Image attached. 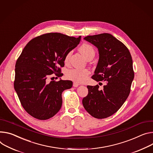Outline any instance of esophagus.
<instances>
[{
  "label": "esophagus",
  "instance_id": "esophagus-1",
  "mask_svg": "<svg viewBox=\"0 0 153 153\" xmlns=\"http://www.w3.org/2000/svg\"><path fill=\"white\" fill-rule=\"evenodd\" d=\"M79 85V84H77V83H76V82H74V83H73V87H77Z\"/></svg>",
  "mask_w": 153,
  "mask_h": 153
}]
</instances>
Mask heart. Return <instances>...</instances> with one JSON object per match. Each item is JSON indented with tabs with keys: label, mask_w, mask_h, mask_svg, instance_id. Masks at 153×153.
I'll return each mask as SVG.
<instances>
[{
	"label": "heart",
	"mask_w": 153,
	"mask_h": 153,
	"mask_svg": "<svg viewBox=\"0 0 153 153\" xmlns=\"http://www.w3.org/2000/svg\"><path fill=\"white\" fill-rule=\"evenodd\" d=\"M79 51L84 55L85 59H88L91 57H94L95 51L94 48L90 45L84 43L79 48ZM71 55V52L66 53L65 57V62L68 63L69 61ZM90 74V71L87 69H71L66 72V77L69 80H73L76 83L84 82L88 76Z\"/></svg>",
	"instance_id": "b5f03b06"
}]
</instances>
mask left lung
Instances as JSON below:
<instances>
[{
	"label": "left lung",
	"instance_id": "left-lung-1",
	"mask_svg": "<svg viewBox=\"0 0 153 153\" xmlns=\"http://www.w3.org/2000/svg\"><path fill=\"white\" fill-rule=\"evenodd\" d=\"M84 39L99 51L98 63L91 78L104 81L105 85L101 90L98 85H88V93L82 104L92 117L105 118L117 112L130 93L134 77L132 57L127 47L111 34L87 36Z\"/></svg>",
	"mask_w": 153,
	"mask_h": 153
}]
</instances>
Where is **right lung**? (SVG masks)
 <instances>
[{
  "label": "right lung",
  "instance_id": "right-lung-1",
  "mask_svg": "<svg viewBox=\"0 0 153 153\" xmlns=\"http://www.w3.org/2000/svg\"><path fill=\"white\" fill-rule=\"evenodd\" d=\"M75 38L60 33H49L31 39L15 65L14 88L22 106L32 117L45 120L56 114L62 105V93L71 88L73 82H46L52 74L62 77L66 53L79 43Z\"/></svg>",
  "mask_w": 153,
  "mask_h": 153
}]
</instances>
